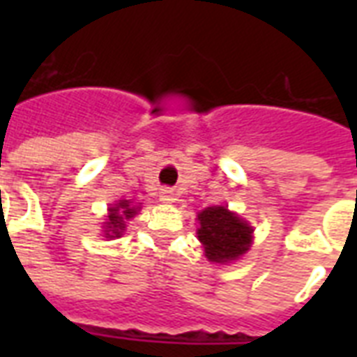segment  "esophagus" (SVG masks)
<instances>
[{"instance_id":"34e87169","label":"esophagus","mask_w":357,"mask_h":357,"mask_svg":"<svg viewBox=\"0 0 357 357\" xmlns=\"http://www.w3.org/2000/svg\"><path fill=\"white\" fill-rule=\"evenodd\" d=\"M161 202H165V204H174L176 202V192L172 189H162Z\"/></svg>"}]
</instances>
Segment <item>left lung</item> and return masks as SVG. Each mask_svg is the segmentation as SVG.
<instances>
[{"mask_svg": "<svg viewBox=\"0 0 357 357\" xmlns=\"http://www.w3.org/2000/svg\"><path fill=\"white\" fill-rule=\"evenodd\" d=\"M198 238L209 261L228 263L246 254L252 244L254 228L231 213L228 207L213 206L198 213Z\"/></svg>", "mask_w": 357, "mask_h": 357, "instance_id": "obj_1", "label": "left lung"}]
</instances>
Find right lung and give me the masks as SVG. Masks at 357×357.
<instances>
[{"label": "right lung", "mask_w": 357, "mask_h": 357, "mask_svg": "<svg viewBox=\"0 0 357 357\" xmlns=\"http://www.w3.org/2000/svg\"><path fill=\"white\" fill-rule=\"evenodd\" d=\"M139 211V207L131 206L129 200H120L119 204H114L113 207H109V217L107 222H103V231H105V237L114 238L120 237L122 231L126 229V220H129L131 217H135Z\"/></svg>", "instance_id": "add662e5"}]
</instances>
